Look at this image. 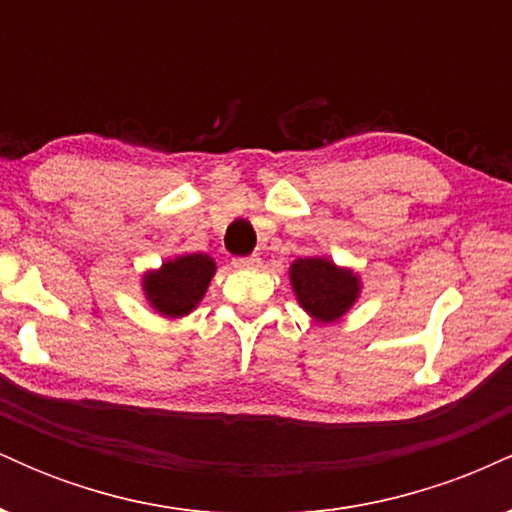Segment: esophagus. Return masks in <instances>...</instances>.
<instances>
[{
    "label": "esophagus",
    "instance_id": "34e87169",
    "mask_svg": "<svg viewBox=\"0 0 512 512\" xmlns=\"http://www.w3.org/2000/svg\"><path fill=\"white\" fill-rule=\"evenodd\" d=\"M257 264H260V257H257V255L233 257V267H238V269H255Z\"/></svg>",
    "mask_w": 512,
    "mask_h": 512
}]
</instances>
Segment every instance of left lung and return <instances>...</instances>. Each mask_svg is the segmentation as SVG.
<instances>
[{
	"mask_svg": "<svg viewBox=\"0 0 512 512\" xmlns=\"http://www.w3.org/2000/svg\"><path fill=\"white\" fill-rule=\"evenodd\" d=\"M289 274L298 303L317 322L339 320L358 298V276L325 257H301Z\"/></svg>",
	"mask_w": 512,
	"mask_h": 512,
	"instance_id": "left-lung-1",
	"label": "left lung"
}]
</instances>
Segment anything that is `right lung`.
I'll return each instance as SVG.
<instances>
[{"label":"right lung","instance_id":"1","mask_svg":"<svg viewBox=\"0 0 512 512\" xmlns=\"http://www.w3.org/2000/svg\"><path fill=\"white\" fill-rule=\"evenodd\" d=\"M216 264L209 255L195 252L168 260L158 272L144 276V291L149 303L161 315L182 317L195 310L202 301Z\"/></svg>","mask_w":512,"mask_h":512}]
</instances>
